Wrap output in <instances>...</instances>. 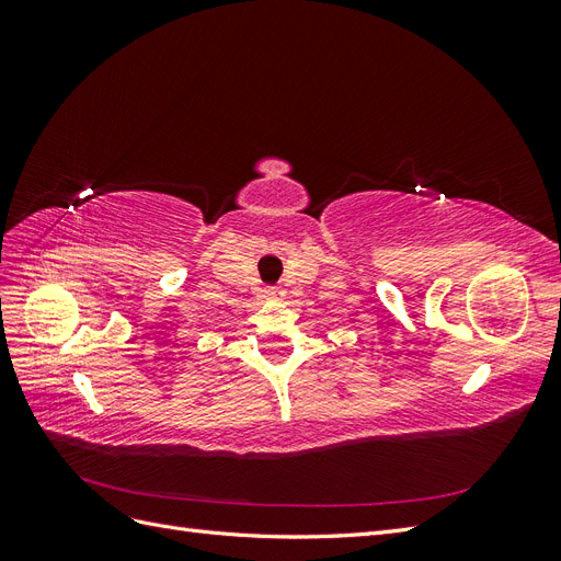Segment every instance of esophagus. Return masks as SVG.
Wrapping results in <instances>:
<instances>
[{"label":"esophagus","mask_w":561,"mask_h":561,"mask_svg":"<svg viewBox=\"0 0 561 561\" xmlns=\"http://www.w3.org/2000/svg\"><path fill=\"white\" fill-rule=\"evenodd\" d=\"M268 295H271V297H276V299H278V297H283V290H280V287H271V290H268Z\"/></svg>","instance_id":"1"}]
</instances>
